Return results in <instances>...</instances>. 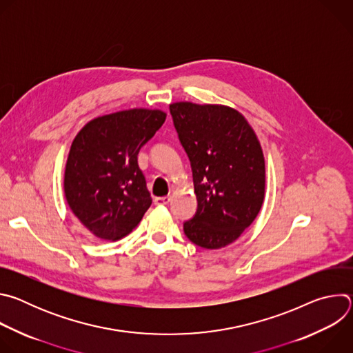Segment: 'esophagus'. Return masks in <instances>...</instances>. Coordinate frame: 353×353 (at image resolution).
Segmentation results:
<instances>
[{"label":"esophagus","instance_id":"esophagus-1","mask_svg":"<svg viewBox=\"0 0 353 353\" xmlns=\"http://www.w3.org/2000/svg\"><path fill=\"white\" fill-rule=\"evenodd\" d=\"M154 203L157 205H168L170 203V196H157L154 199Z\"/></svg>","mask_w":353,"mask_h":353}]
</instances>
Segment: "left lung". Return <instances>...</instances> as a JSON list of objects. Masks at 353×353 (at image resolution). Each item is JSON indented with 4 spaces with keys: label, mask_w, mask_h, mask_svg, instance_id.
I'll list each match as a JSON object with an SVG mask.
<instances>
[{
    "label": "left lung",
    "mask_w": 353,
    "mask_h": 353,
    "mask_svg": "<svg viewBox=\"0 0 353 353\" xmlns=\"http://www.w3.org/2000/svg\"><path fill=\"white\" fill-rule=\"evenodd\" d=\"M170 114L192 169L196 212L185 236L203 248H222L257 218L265 195L260 141L237 110L177 102Z\"/></svg>",
    "instance_id": "obj_1"
}]
</instances>
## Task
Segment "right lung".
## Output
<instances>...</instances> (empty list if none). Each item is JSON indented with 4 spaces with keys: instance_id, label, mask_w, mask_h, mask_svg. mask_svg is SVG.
Returning a JSON list of instances; mask_svg holds the SVG:
<instances>
[{
    "instance_id": "1",
    "label": "right lung",
    "mask_w": 353,
    "mask_h": 353,
    "mask_svg": "<svg viewBox=\"0 0 353 353\" xmlns=\"http://www.w3.org/2000/svg\"><path fill=\"white\" fill-rule=\"evenodd\" d=\"M165 120L158 109H130L90 120L74 138L64 192L74 215L96 237H124L152 204L138 152Z\"/></svg>"
}]
</instances>
